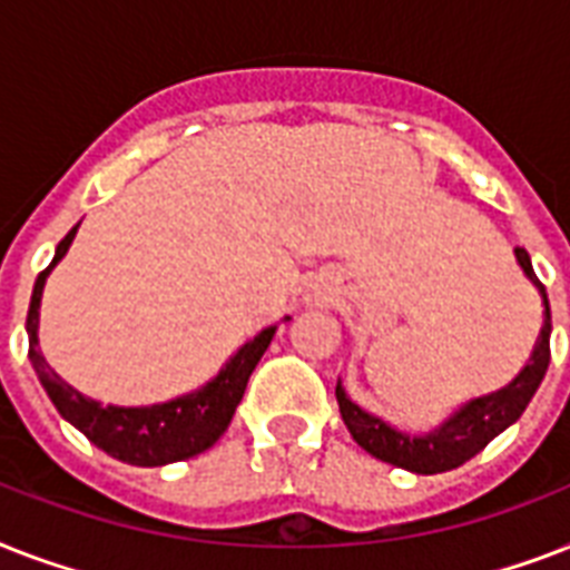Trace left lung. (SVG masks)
Returning <instances> with one entry per match:
<instances>
[{"instance_id": "left-lung-1", "label": "left lung", "mask_w": 570, "mask_h": 570, "mask_svg": "<svg viewBox=\"0 0 570 570\" xmlns=\"http://www.w3.org/2000/svg\"><path fill=\"white\" fill-rule=\"evenodd\" d=\"M514 257L521 263L523 275L530 277L532 284L539 286L541 298H544V325L532 348L530 364L523 366L518 379L512 384H505L497 393L488 396L470 399L468 405H461L450 420H443L434 432L429 434H407L393 429L390 423L379 420L375 414L364 411L346 396V390L337 381V402L343 423L357 441V446H364L370 455L379 461H387L393 468H405L411 473H443V470L461 468L464 461H470L476 452H482L488 443L494 441L497 434L509 429L518 416L527 411L530 399L535 396L541 379L548 373L550 364V302L544 286L532 272L530 254L523 248H514Z\"/></svg>"}]
</instances>
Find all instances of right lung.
<instances>
[{"mask_svg": "<svg viewBox=\"0 0 570 570\" xmlns=\"http://www.w3.org/2000/svg\"><path fill=\"white\" fill-rule=\"evenodd\" d=\"M76 230H79V224L58 242L56 257L35 281L29 316H26L29 361L43 390H47V396L52 399L58 414L65 416L67 423H73L94 446H100L102 452H109L111 459L127 461L136 468H163V464L191 459L197 452L209 450L227 432V425L236 414V405L242 402V393L248 387L250 373L259 364V357L268 348L277 328L272 325V328L259 331L257 337L245 343L224 364L222 373L195 393L147 407L100 405V402H94L76 387H70L65 379H58V373L43 361L38 348V311L43 284H47V275L56 268L58 259L67 254Z\"/></svg>", "mask_w": 570, "mask_h": 570, "instance_id": "1", "label": "right lung"}]
</instances>
